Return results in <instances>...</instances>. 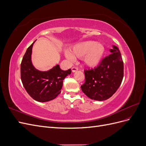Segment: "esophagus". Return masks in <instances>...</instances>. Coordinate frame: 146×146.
<instances>
[{
	"instance_id": "obj_1",
	"label": "esophagus",
	"mask_w": 146,
	"mask_h": 146,
	"mask_svg": "<svg viewBox=\"0 0 146 146\" xmlns=\"http://www.w3.org/2000/svg\"><path fill=\"white\" fill-rule=\"evenodd\" d=\"M77 70H78V68H77V67H76V66H74V67H72V71L73 72H76Z\"/></svg>"
}]
</instances>
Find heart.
Returning a JSON list of instances; mask_svg holds the SVG:
<instances>
[{"instance_id": "heart-1", "label": "heart", "mask_w": 146, "mask_h": 146, "mask_svg": "<svg viewBox=\"0 0 146 146\" xmlns=\"http://www.w3.org/2000/svg\"><path fill=\"white\" fill-rule=\"evenodd\" d=\"M105 48L100 43L93 41H88L78 43L72 48L70 53L67 52L66 56L70 60L74 58H81L88 67L93 68L98 66L102 58Z\"/></svg>"}]
</instances>
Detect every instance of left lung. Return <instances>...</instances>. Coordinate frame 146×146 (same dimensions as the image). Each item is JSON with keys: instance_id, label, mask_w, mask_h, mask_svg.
Here are the masks:
<instances>
[{"instance_id": "1", "label": "left lung", "mask_w": 146, "mask_h": 146, "mask_svg": "<svg viewBox=\"0 0 146 146\" xmlns=\"http://www.w3.org/2000/svg\"><path fill=\"white\" fill-rule=\"evenodd\" d=\"M94 69L85 70V82L81 86L88 98L96 100L109 99L120 86L123 77V63L116 46Z\"/></svg>"}]
</instances>
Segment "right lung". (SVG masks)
Returning a JSON list of instances; mask_svg holds the SVG:
<instances>
[{
	"label": "right lung",
	"instance_id": "obj_1",
	"mask_svg": "<svg viewBox=\"0 0 146 146\" xmlns=\"http://www.w3.org/2000/svg\"><path fill=\"white\" fill-rule=\"evenodd\" d=\"M34 42L28 47L22 60L21 78L28 94L34 100L44 102L52 100L58 96L61 92L63 80L70 74L71 69L63 70L59 65L46 72L35 69L31 61Z\"/></svg>",
	"mask_w": 146,
	"mask_h": 146
}]
</instances>
